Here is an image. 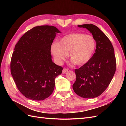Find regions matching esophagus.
I'll return each mask as SVG.
<instances>
[{
	"label": "esophagus",
	"instance_id": "1",
	"mask_svg": "<svg viewBox=\"0 0 126 126\" xmlns=\"http://www.w3.org/2000/svg\"><path fill=\"white\" fill-rule=\"evenodd\" d=\"M68 69H66V68H64V69H63V71H62V74H65L66 72H67V71H68Z\"/></svg>",
	"mask_w": 126,
	"mask_h": 126
}]
</instances>
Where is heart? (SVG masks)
<instances>
[{
	"instance_id": "1",
	"label": "heart",
	"mask_w": 126,
	"mask_h": 126,
	"mask_svg": "<svg viewBox=\"0 0 126 126\" xmlns=\"http://www.w3.org/2000/svg\"><path fill=\"white\" fill-rule=\"evenodd\" d=\"M96 48L93 38L80 33L64 36L59 43L51 44V51L56 62L62 63L69 54L70 59L77 66H83L91 59Z\"/></svg>"
}]
</instances>
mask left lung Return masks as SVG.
Wrapping results in <instances>:
<instances>
[{
    "label": "left lung",
    "instance_id": "left-lung-1",
    "mask_svg": "<svg viewBox=\"0 0 126 126\" xmlns=\"http://www.w3.org/2000/svg\"><path fill=\"white\" fill-rule=\"evenodd\" d=\"M92 33L96 49L87 63L75 69L76 80L72 85L75 93L84 98L98 97L107 89L116 70L113 46L108 38L96 26L78 25Z\"/></svg>",
    "mask_w": 126,
    "mask_h": 126
}]
</instances>
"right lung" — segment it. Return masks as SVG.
<instances>
[{"label": "right lung", "instance_id": "add662e5", "mask_svg": "<svg viewBox=\"0 0 126 126\" xmlns=\"http://www.w3.org/2000/svg\"><path fill=\"white\" fill-rule=\"evenodd\" d=\"M54 26L35 27L22 36L15 47L10 71L20 92L29 99L40 101L52 93L55 79L63 68L52 62L51 46L56 33Z\"/></svg>", "mask_w": 126, "mask_h": 126}]
</instances>
